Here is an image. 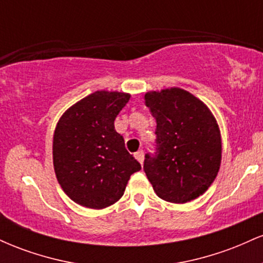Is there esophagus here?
<instances>
[{
  "mask_svg": "<svg viewBox=\"0 0 263 263\" xmlns=\"http://www.w3.org/2000/svg\"><path fill=\"white\" fill-rule=\"evenodd\" d=\"M135 157H136V159H137L138 162L141 163H143V159H144V156H143V152H142V151H138V152H136L135 153Z\"/></svg>",
  "mask_w": 263,
  "mask_h": 263,
  "instance_id": "34e87169",
  "label": "esophagus"
}]
</instances>
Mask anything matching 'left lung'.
Segmentation results:
<instances>
[{
    "label": "left lung",
    "mask_w": 263,
    "mask_h": 263,
    "mask_svg": "<svg viewBox=\"0 0 263 263\" xmlns=\"http://www.w3.org/2000/svg\"><path fill=\"white\" fill-rule=\"evenodd\" d=\"M146 106L156 119V152L143 170L156 194L183 204L206 192L221 163V135L203 101L179 87L148 91Z\"/></svg>",
    "instance_id": "left-lung-1"
}]
</instances>
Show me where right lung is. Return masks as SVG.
Listing matches in <instances>:
<instances>
[{
	"label": "right lung",
	"mask_w": 263,
	"mask_h": 263,
	"mask_svg": "<svg viewBox=\"0 0 263 263\" xmlns=\"http://www.w3.org/2000/svg\"><path fill=\"white\" fill-rule=\"evenodd\" d=\"M131 95L95 91L69 107L57 123L53 164L58 183L71 200L90 209L116 203L141 164L115 129V119Z\"/></svg>",
	"instance_id": "1"
}]
</instances>
